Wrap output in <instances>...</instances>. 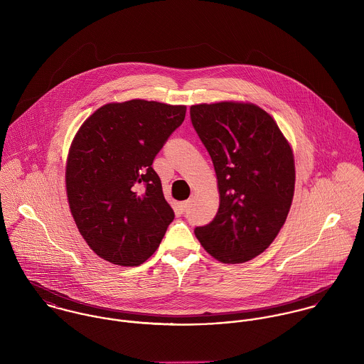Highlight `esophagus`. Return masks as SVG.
<instances>
[{
  "mask_svg": "<svg viewBox=\"0 0 364 364\" xmlns=\"http://www.w3.org/2000/svg\"><path fill=\"white\" fill-rule=\"evenodd\" d=\"M189 203H191V202H189V200H185V202H181V205H179V206H181V210H186V208H188V206H189Z\"/></svg>",
  "mask_w": 364,
  "mask_h": 364,
  "instance_id": "1",
  "label": "esophagus"
}]
</instances>
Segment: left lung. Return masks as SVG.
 Listing matches in <instances>:
<instances>
[{"instance_id": "obj_1", "label": "left lung", "mask_w": 364, "mask_h": 364, "mask_svg": "<svg viewBox=\"0 0 364 364\" xmlns=\"http://www.w3.org/2000/svg\"><path fill=\"white\" fill-rule=\"evenodd\" d=\"M192 124L211 156L220 206L195 234L223 263L260 255L282 230L294 196L290 143L258 105L224 101L191 106Z\"/></svg>"}]
</instances>
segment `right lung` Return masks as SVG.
<instances>
[{
    "instance_id": "right-lung-1",
    "label": "right lung",
    "mask_w": 364,
    "mask_h": 364,
    "mask_svg": "<svg viewBox=\"0 0 364 364\" xmlns=\"http://www.w3.org/2000/svg\"><path fill=\"white\" fill-rule=\"evenodd\" d=\"M185 114V105L110 102L74 136L65 165L68 206L102 259L139 266L159 247L175 214L151 165Z\"/></svg>"
}]
</instances>
